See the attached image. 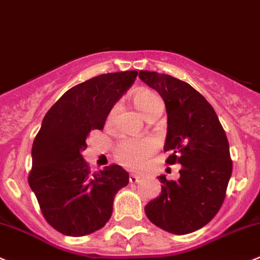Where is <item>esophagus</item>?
<instances>
[{"instance_id": "obj_1", "label": "esophagus", "mask_w": 260, "mask_h": 260, "mask_svg": "<svg viewBox=\"0 0 260 260\" xmlns=\"http://www.w3.org/2000/svg\"><path fill=\"white\" fill-rule=\"evenodd\" d=\"M129 181H131V183H138V181H141V176L136 175V174H131Z\"/></svg>"}]
</instances>
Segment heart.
<instances>
[{
	"mask_svg": "<svg viewBox=\"0 0 260 260\" xmlns=\"http://www.w3.org/2000/svg\"><path fill=\"white\" fill-rule=\"evenodd\" d=\"M135 105L140 110L141 114L148 119L151 115L156 113H161V100L157 94L150 90H142L137 92L133 98ZM117 114V107L110 110L108 115V123H112ZM156 145L155 140L150 137L140 138V140H127L120 141L115 147V158L128 169H140L145 164V161L155 152Z\"/></svg>",
	"mask_w": 260,
	"mask_h": 260,
	"instance_id": "heart-1",
	"label": "heart"
}]
</instances>
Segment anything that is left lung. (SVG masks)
<instances>
[{"label": "left lung", "instance_id": "1", "mask_svg": "<svg viewBox=\"0 0 260 260\" xmlns=\"http://www.w3.org/2000/svg\"><path fill=\"white\" fill-rule=\"evenodd\" d=\"M138 77L165 103L166 162L181 165L176 181L157 176L161 194L146 205V216L168 233L190 234L207 225L225 200L233 173L228 137L215 109L190 85L158 72L140 71Z\"/></svg>", "mask_w": 260, "mask_h": 260}]
</instances>
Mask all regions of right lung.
I'll return each instance as SVG.
<instances>
[{"mask_svg": "<svg viewBox=\"0 0 260 260\" xmlns=\"http://www.w3.org/2000/svg\"><path fill=\"white\" fill-rule=\"evenodd\" d=\"M137 71L92 77L67 90L48 110L31 148L29 185L47 222L67 236L104 228L129 174L110 165L91 174L82 151L92 129H103L110 110L132 86Z\"/></svg>", "mask_w": 260, "mask_h": 260, "instance_id": "obj_1", "label": "right lung"}]
</instances>
